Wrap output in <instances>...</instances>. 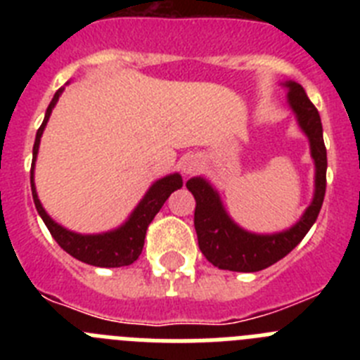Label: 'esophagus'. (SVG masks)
<instances>
[{"label":"esophagus","mask_w":360,"mask_h":360,"mask_svg":"<svg viewBox=\"0 0 360 360\" xmlns=\"http://www.w3.org/2000/svg\"><path fill=\"white\" fill-rule=\"evenodd\" d=\"M200 167V158L196 155H187L182 160V171L186 174H193Z\"/></svg>","instance_id":"esophagus-1"}]
</instances>
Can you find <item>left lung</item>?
<instances>
[{
  "instance_id": "8db88e82",
  "label": "left lung",
  "mask_w": 360,
  "mask_h": 360,
  "mask_svg": "<svg viewBox=\"0 0 360 360\" xmlns=\"http://www.w3.org/2000/svg\"><path fill=\"white\" fill-rule=\"evenodd\" d=\"M287 88V103L295 115L299 128L307 135L310 157L316 165L314 176V198L304 209L303 216L292 227L270 234H257L240 227L225 211L216 187L207 178L193 176L187 180V189L196 200L195 229L200 250L207 262L221 270L232 272H257L274 265L287 256L295 245L307 236L316 224L326 191V148L323 141L319 111L310 103L307 91L299 82H283Z\"/></svg>"
}]
</instances>
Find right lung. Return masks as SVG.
I'll list each match as a JSON object with an SVG mask.
<instances>
[{"label":"right lung","instance_id":"add662e5","mask_svg":"<svg viewBox=\"0 0 360 360\" xmlns=\"http://www.w3.org/2000/svg\"><path fill=\"white\" fill-rule=\"evenodd\" d=\"M65 91V86L59 88L53 95L52 103L46 108L44 113V120L41 124V128L36 133V142H34V151H32V169H30V187H32V198L36 203V209L39 216L43 218L44 225L49 227L50 234L53 240L59 243L63 250L73 256L75 259L82 263L94 266H104V269H115V266H126L136 262V257L141 256L142 247H144L146 231H148L149 224L153 221L155 214L162 209L165 200L169 198L171 193L184 186V180L180 173L167 174L164 178H158L157 182H153L151 187L148 189L142 200L139 202L128 219L124 221L120 227L113 229V231L101 232V234H81V232H73L59 225L56 219L50 218V214L44 211L41 205L39 196L36 191V182H34V167H36L37 153H39V142L43 136L46 122H49L52 110L56 108L57 101Z\"/></svg>","mask_w":360,"mask_h":360}]
</instances>
